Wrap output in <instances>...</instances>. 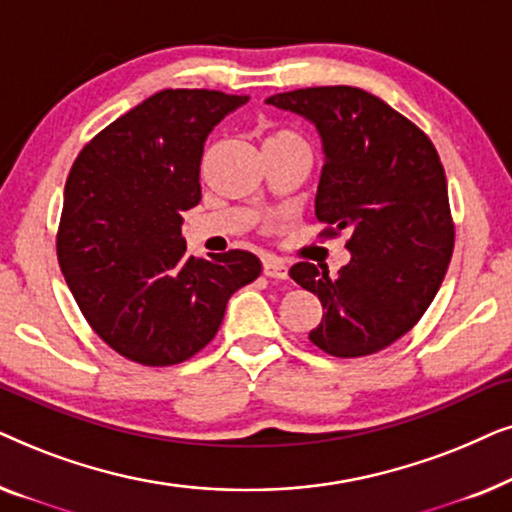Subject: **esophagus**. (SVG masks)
I'll use <instances>...</instances> for the list:
<instances>
[{
    "mask_svg": "<svg viewBox=\"0 0 512 512\" xmlns=\"http://www.w3.org/2000/svg\"><path fill=\"white\" fill-rule=\"evenodd\" d=\"M263 275L270 279H286L289 277V265H286L282 258L263 256Z\"/></svg>",
    "mask_w": 512,
    "mask_h": 512,
    "instance_id": "esophagus-1",
    "label": "esophagus"
}]
</instances>
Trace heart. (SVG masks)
Masks as SVG:
<instances>
[{"label": "heart", "mask_w": 512, "mask_h": 512, "mask_svg": "<svg viewBox=\"0 0 512 512\" xmlns=\"http://www.w3.org/2000/svg\"><path fill=\"white\" fill-rule=\"evenodd\" d=\"M265 142H303V137L296 135L293 130H275L270 132Z\"/></svg>", "instance_id": "obj_1"}]
</instances>
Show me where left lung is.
Returning a JSON list of instances; mask_svg holds the SVG:
<instances>
[{
	"instance_id": "left-lung-1",
	"label": "left lung",
	"mask_w": 512,
	"mask_h": 512,
	"mask_svg": "<svg viewBox=\"0 0 512 512\" xmlns=\"http://www.w3.org/2000/svg\"><path fill=\"white\" fill-rule=\"evenodd\" d=\"M317 125L324 146L314 214L324 237L347 230L352 261L296 263L291 279L321 300L310 340L356 359L403 338L429 310L454 249L447 179L431 139L380 97L352 86L300 88L265 100Z\"/></svg>"
}]
</instances>
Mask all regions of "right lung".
<instances>
[{
	"label": "right lung",
	"instance_id": "right-lung-1",
	"mask_svg": "<svg viewBox=\"0 0 512 512\" xmlns=\"http://www.w3.org/2000/svg\"><path fill=\"white\" fill-rule=\"evenodd\" d=\"M247 95L167 88L83 146L65 186L58 263L90 328L125 359L174 366L207 347L228 298L261 275L251 251L186 256L205 139Z\"/></svg>",
	"mask_w": 512,
	"mask_h": 512
}]
</instances>
